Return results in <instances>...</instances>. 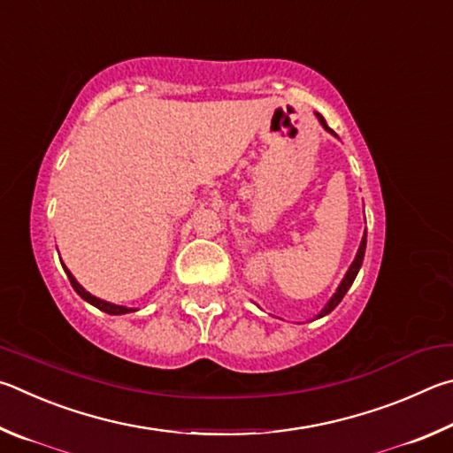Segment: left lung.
I'll list each match as a JSON object with an SVG mask.
<instances>
[{
    "label": "left lung",
    "mask_w": 453,
    "mask_h": 453,
    "mask_svg": "<svg viewBox=\"0 0 453 453\" xmlns=\"http://www.w3.org/2000/svg\"><path fill=\"white\" fill-rule=\"evenodd\" d=\"M316 117H319V121H320V125L324 127V129H326L330 134H334V137H336V133L332 131L330 127L326 125V121H324V117H322L320 113H316ZM364 252H366V233H364V236H362V242H360V247H358V252H356V257H354V260H352L350 268H348V273L344 274L342 282H340V287L336 288L334 295H332V298L328 300L326 306H324L322 311H320L319 314H316V319H322V316L330 314V312L334 311V308L340 304V300L344 298V295H346V292H348V288L352 287V282H354V279H356V274H358V271H360V266H362V260H364Z\"/></svg>",
    "instance_id": "8db88e82"
}]
</instances>
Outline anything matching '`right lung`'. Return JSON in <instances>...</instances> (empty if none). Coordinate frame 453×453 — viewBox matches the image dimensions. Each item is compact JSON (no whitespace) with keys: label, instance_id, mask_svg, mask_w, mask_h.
I'll return each mask as SVG.
<instances>
[{"label":"right lung","instance_id":"1","mask_svg":"<svg viewBox=\"0 0 453 453\" xmlns=\"http://www.w3.org/2000/svg\"><path fill=\"white\" fill-rule=\"evenodd\" d=\"M63 271L67 273V279H69V282H71V287H73V290L77 292L79 296H81L85 303H89V304H93L95 308H99V311H103V312H107V314H113V316H119V314H129V312H134L137 311V308H127V306H119V304H113V303H107V300H101V298H97V296H93L91 292H87L81 284H79L77 280H75V276L69 273V268L63 265Z\"/></svg>","mask_w":453,"mask_h":453}]
</instances>
